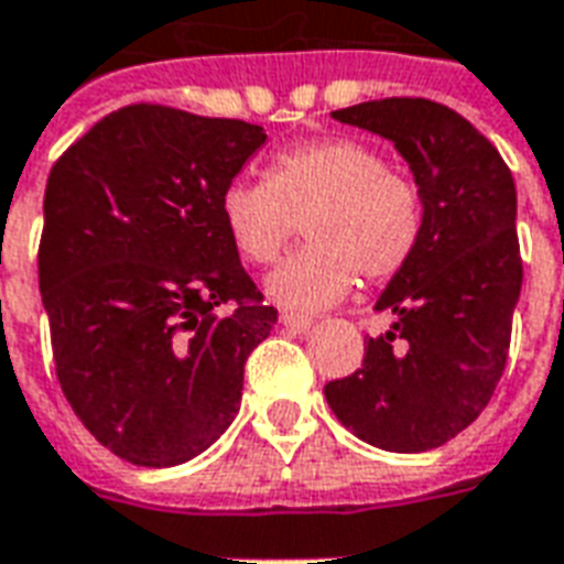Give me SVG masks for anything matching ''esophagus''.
I'll return each instance as SVG.
<instances>
[{
	"mask_svg": "<svg viewBox=\"0 0 564 564\" xmlns=\"http://www.w3.org/2000/svg\"><path fill=\"white\" fill-rule=\"evenodd\" d=\"M281 323H283V326H286V329L307 332V329H311V323H314V319L305 317V314H293V311H283Z\"/></svg>",
	"mask_w": 564,
	"mask_h": 564,
	"instance_id": "1",
	"label": "esophagus"
}]
</instances>
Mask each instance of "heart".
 Returning <instances> with one entry per match:
<instances>
[{
	"label": "heart",
	"mask_w": 564,
	"mask_h": 564,
	"mask_svg": "<svg viewBox=\"0 0 564 564\" xmlns=\"http://www.w3.org/2000/svg\"><path fill=\"white\" fill-rule=\"evenodd\" d=\"M220 220L235 250L269 265L305 220V250L271 271L265 290L286 307H329L356 286L395 278L414 259L425 226L414 177L392 172L366 141L317 139L274 153L265 181L223 189Z\"/></svg>",
	"instance_id": "obj_1"
}]
</instances>
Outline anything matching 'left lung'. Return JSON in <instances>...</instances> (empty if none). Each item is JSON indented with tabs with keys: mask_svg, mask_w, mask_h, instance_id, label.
Wrapping results in <instances>:
<instances>
[{
	"mask_svg": "<svg viewBox=\"0 0 564 564\" xmlns=\"http://www.w3.org/2000/svg\"><path fill=\"white\" fill-rule=\"evenodd\" d=\"M390 139L423 193L414 259L380 293L395 314L368 338L362 368L326 383V402L356 437L425 453L480 416L501 380L520 302L517 186L492 141L432 99H378L332 111Z\"/></svg>",
	"mask_w": 564,
	"mask_h": 564,
	"instance_id": "left-lung-1",
	"label": "left lung"
}]
</instances>
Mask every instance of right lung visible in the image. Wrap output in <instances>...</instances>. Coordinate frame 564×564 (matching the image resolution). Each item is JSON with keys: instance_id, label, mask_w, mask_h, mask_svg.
Segmentation results:
<instances>
[{"instance_id": "obj_1", "label": "right lung", "mask_w": 564, "mask_h": 564, "mask_svg": "<svg viewBox=\"0 0 564 564\" xmlns=\"http://www.w3.org/2000/svg\"><path fill=\"white\" fill-rule=\"evenodd\" d=\"M262 144L245 120L141 102L51 169L39 286L56 380L90 435L132 465L208 449L278 323L220 220L223 189Z\"/></svg>"}]
</instances>
